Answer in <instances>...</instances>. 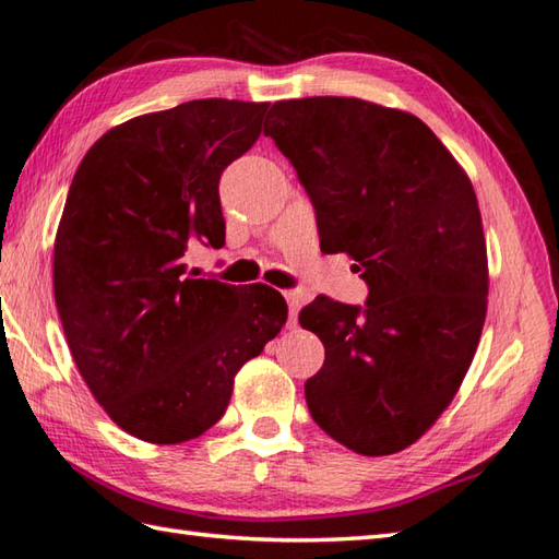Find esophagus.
Returning a JSON list of instances; mask_svg holds the SVG:
<instances>
[{
  "mask_svg": "<svg viewBox=\"0 0 559 559\" xmlns=\"http://www.w3.org/2000/svg\"><path fill=\"white\" fill-rule=\"evenodd\" d=\"M283 298H286L288 308H290V324L295 326V320H298V308L302 302V295L298 290H283Z\"/></svg>",
  "mask_w": 559,
  "mask_h": 559,
  "instance_id": "obj_1",
  "label": "esophagus"
}]
</instances>
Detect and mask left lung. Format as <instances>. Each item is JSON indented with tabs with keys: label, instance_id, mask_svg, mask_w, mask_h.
<instances>
[{
	"label": "left lung",
	"instance_id": "left-lung-1",
	"mask_svg": "<svg viewBox=\"0 0 559 559\" xmlns=\"http://www.w3.org/2000/svg\"><path fill=\"white\" fill-rule=\"evenodd\" d=\"M264 135L290 159L322 251H346L368 300L326 295L300 324L324 364L305 382L322 431L360 455L419 441L451 404L487 314V245L461 164L417 116L346 96L276 102Z\"/></svg>",
	"mask_w": 559,
	"mask_h": 559
}]
</instances>
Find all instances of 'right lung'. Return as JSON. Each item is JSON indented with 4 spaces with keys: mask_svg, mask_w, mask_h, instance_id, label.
Listing matches in <instances>:
<instances>
[{
    "mask_svg": "<svg viewBox=\"0 0 559 559\" xmlns=\"http://www.w3.org/2000/svg\"><path fill=\"white\" fill-rule=\"evenodd\" d=\"M266 108L199 98L130 118L76 167L55 237V302L86 388L140 441L211 429L237 370L288 320L278 290L195 278L186 264L195 245H225L217 183Z\"/></svg>",
    "mask_w": 559,
    "mask_h": 559,
    "instance_id": "add662e5",
    "label": "right lung"
}]
</instances>
